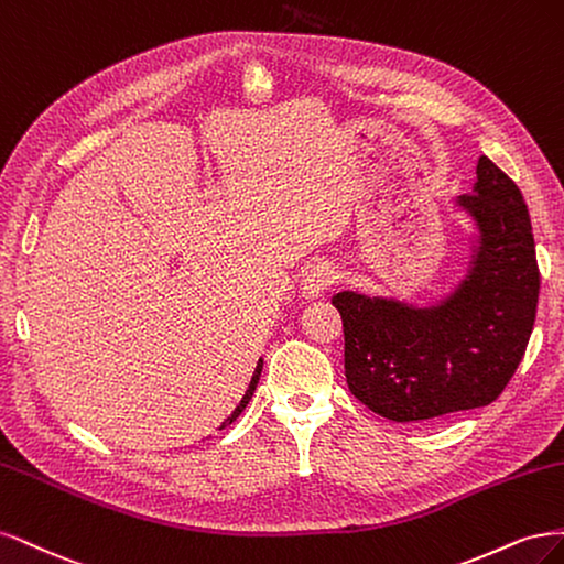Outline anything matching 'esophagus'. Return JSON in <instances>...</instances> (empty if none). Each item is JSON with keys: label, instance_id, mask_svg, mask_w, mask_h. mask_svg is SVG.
Listing matches in <instances>:
<instances>
[{"label": "esophagus", "instance_id": "1", "mask_svg": "<svg viewBox=\"0 0 564 564\" xmlns=\"http://www.w3.org/2000/svg\"><path fill=\"white\" fill-rule=\"evenodd\" d=\"M337 279H339V274L333 264H328V262L316 264L302 281V297L306 302H314V300L323 297L325 290H328Z\"/></svg>", "mask_w": 564, "mask_h": 564}]
</instances>
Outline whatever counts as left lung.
I'll list each match as a JSON object with an SVG mask.
<instances>
[{"label":"left lung","instance_id":"left-lung-1","mask_svg":"<svg viewBox=\"0 0 564 564\" xmlns=\"http://www.w3.org/2000/svg\"><path fill=\"white\" fill-rule=\"evenodd\" d=\"M454 202L468 225L464 274L424 304L341 290L349 391L389 422H429L495 403L530 341L539 267L518 185L487 156Z\"/></svg>","mask_w":564,"mask_h":564}]
</instances>
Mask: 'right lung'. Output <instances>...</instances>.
I'll return each mask as SVG.
<instances>
[{"label": "right lung", "mask_w": 564, "mask_h": 564, "mask_svg": "<svg viewBox=\"0 0 564 564\" xmlns=\"http://www.w3.org/2000/svg\"><path fill=\"white\" fill-rule=\"evenodd\" d=\"M260 372H262V362H258V368H256V375H252V381H250V387H248V391H246V395H243V401H241V405L234 410V414L229 416V420H227L225 424H231V422L236 420V416H239V414L243 412L246 403L250 401V398H252V393H256V387H258V379H260Z\"/></svg>", "instance_id": "1"}]
</instances>
